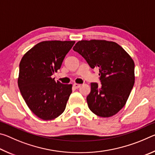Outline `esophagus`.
I'll return each mask as SVG.
<instances>
[{
    "label": "esophagus",
    "mask_w": 155,
    "mask_h": 155,
    "mask_svg": "<svg viewBox=\"0 0 155 155\" xmlns=\"http://www.w3.org/2000/svg\"><path fill=\"white\" fill-rule=\"evenodd\" d=\"M73 86L76 88V89H78L79 88L81 87V85L80 84H77V83H74V85H73Z\"/></svg>",
    "instance_id": "obj_1"
}]
</instances>
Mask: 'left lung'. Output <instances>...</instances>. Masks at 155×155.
<instances>
[{
    "label": "left lung",
    "mask_w": 155,
    "mask_h": 155,
    "mask_svg": "<svg viewBox=\"0 0 155 155\" xmlns=\"http://www.w3.org/2000/svg\"><path fill=\"white\" fill-rule=\"evenodd\" d=\"M73 50L91 68H98L101 85L91 83L87 96L90 109L100 117L116 114L125 105L135 83V64L121 46L114 41L81 40Z\"/></svg>",
    "instance_id": "1"
}]
</instances>
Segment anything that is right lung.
I'll use <instances>...</instances> for the list:
<instances>
[{
    "mask_svg": "<svg viewBox=\"0 0 155 155\" xmlns=\"http://www.w3.org/2000/svg\"><path fill=\"white\" fill-rule=\"evenodd\" d=\"M74 41H44L36 44L21 59L18 83L31 111L51 120L64 111L72 93L71 84H62L51 77L60 69Z\"/></svg>",
    "mask_w": 155,
    "mask_h": 155,
    "instance_id": "obj_1",
    "label": "right lung"
}]
</instances>
